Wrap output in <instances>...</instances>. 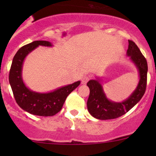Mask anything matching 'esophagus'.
Listing matches in <instances>:
<instances>
[{"instance_id":"esophagus-1","label":"esophagus","mask_w":156,"mask_h":156,"mask_svg":"<svg viewBox=\"0 0 156 156\" xmlns=\"http://www.w3.org/2000/svg\"><path fill=\"white\" fill-rule=\"evenodd\" d=\"M90 78L88 76H87V75H85V76H84L82 78V79H81V83H82L83 84H85L88 81H89Z\"/></svg>"}]
</instances>
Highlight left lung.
I'll return each mask as SVG.
<instances>
[{"mask_svg":"<svg viewBox=\"0 0 156 156\" xmlns=\"http://www.w3.org/2000/svg\"><path fill=\"white\" fill-rule=\"evenodd\" d=\"M128 44L127 56L130 57L139 73L140 80L137 86L128 98L117 103L108 100L106 97L103 86L100 84V78L90 80L87 84L90 88L87 106L90 114L96 119L108 120L123 115L131 109L145 94L147 81V62L134 42L129 40Z\"/></svg>","mask_w":156,"mask_h":156,"instance_id":"obj_1","label":"left lung"}]
</instances>
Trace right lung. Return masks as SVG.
Segmentation results:
<instances>
[{
    "mask_svg": "<svg viewBox=\"0 0 156 156\" xmlns=\"http://www.w3.org/2000/svg\"><path fill=\"white\" fill-rule=\"evenodd\" d=\"M38 46L52 47L53 44L47 41H35L22 47L12 59L9 81L16 102L20 108L34 115L53 116L60 111L66 97L78 87L81 81H76L48 93L34 92L26 87L22 77L23 62L26 56Z\"/></svg>",
    "mask_w": 156,
    "mask_h": 156,
    "instance_id": "obj_1",
    "label": "right lung"
}]
</instances>
